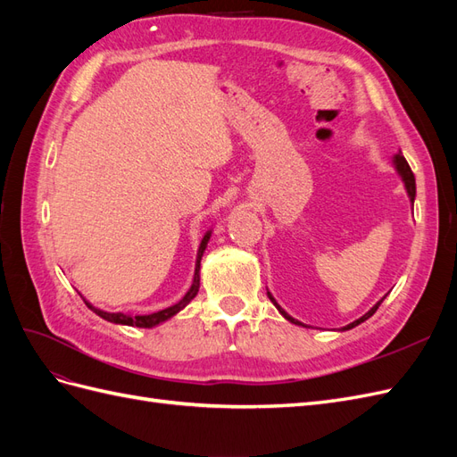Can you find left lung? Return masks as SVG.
Here are the masks:
<instances>
[{
	"instance_id": "1",
	"label": "left lung",
	"mask_w": 457,
	"mask_h": 457,
	"mask_svg": "<svg viewBox=\"0 0 457 457\" xmlns=\"http://www.w3.org/2000/svg\"><path fill=\"white\" fill-rule=\"evenodd\" d=\"M395 168H396V171H398V175L400 177H403V181H404V187H406V192H408V196H410V202L413 204V198H416V177H413V173H411V170H410V165H408V162H406V158L403 156V152H398V154L395 156ZM267 295H269V299L274 303V307L276 309H278L280 311V314L286 318V320H289V322H292V324H297V326H305V324H301V322H297L295 320V318H292V316H289L280 305H278V303H276V299L270 295V292H267ZM385 299V297H383ZM383 299L381 301H378L376 303V305H373L364 316H361V318H358V320H354V322H351L349 326H345L343 329H351V328H354V326H358V324H361V322H364V320H368V318L370 316H373V312H376L378 309H379V305H381V303H383Z\"/></svg>"
}]
</instances>
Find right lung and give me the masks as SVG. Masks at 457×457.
Returning a JSON list of instances; mask_svg holds the SVG:
<instances>
[{
	"mask_svg": "<svg viewBox=\"0 0 457 457\" xmlns=\"http://www.w3.org/2000/svg\"><path fill=\"white\" fill-rule=\"evenodd\" d=\"M210 237H212V230L205 232V237L202 238L200 242V247H198V257H196V269H195V280H192V286L188 292L185 294V297L175 303V305L163 309V311H158V312H152V314H126V312H106V311H101L93 307L91 303H87L86 299V305L95 312L99 314L101 318H104V320L108 322H114V324H123V326H137V328H154L165 320H170L171 316H175L179 311H183L188 303L196 297L198 289H200V261H202V255L205 252L207 247V242H210Z\"/></svg>",
	"mask_w": 457,
	"mask_h": 457,
	"instance_id": "add662e5",
	"label": "right lung"
}]
</instances>
